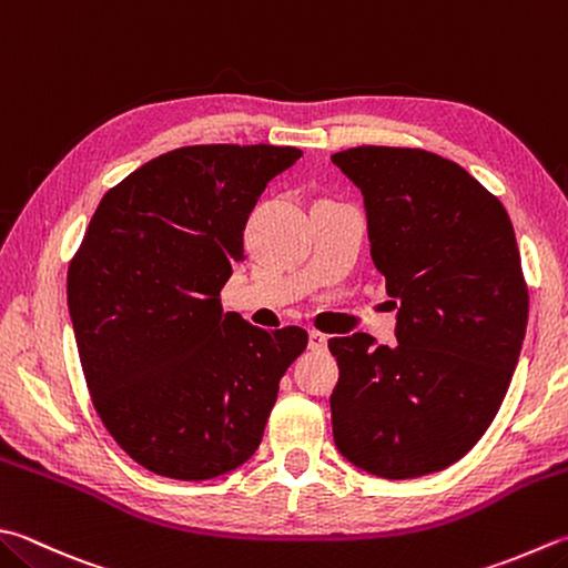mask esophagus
<instances>
[{
  "label": "esophagus",
  "mask_w": 568,
  "mask_h": 568,
  "mask_svg": "<svg viewBox=\"0 0 568 568\" xmlns=\"http://www.w3.org/2000/svg\"><path fill=\"white\" fill-rule=\"evenodd\" d=\"M328 336L321 334V331H308V348L312 351H326Z\"/></svg>",
  "instance_id": "34e87169"
}]
</instances>
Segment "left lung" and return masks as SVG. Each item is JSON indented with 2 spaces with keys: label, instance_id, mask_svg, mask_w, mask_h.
<instances>
[{
  "label": "left lung",
  "instance_id": "obj_1",
  "mask_svg": "<svg viewBox=\"0 0 568 568\" xmlns=\"http://www.w3.org/2000/svg\"><path fill=\"white\" fill-rule=\"evenodd\" d=\"M331 160L363 192L373 264L400 302L395 346L328 338L336 447L385 479L440 473L485 435L515 376L529 318L515 227L465 168L423 148Z\"/></svg>",
  "mask_w": 568,
  "mask_h": 568
}]
</instances>
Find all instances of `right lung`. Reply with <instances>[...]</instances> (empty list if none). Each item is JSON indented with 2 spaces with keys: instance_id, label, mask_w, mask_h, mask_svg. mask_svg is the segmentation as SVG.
Instances as JSON below:
<instances>
[{
  "instance_id": "right-lung-1",
  "label": "right lung",
  "mask_w": 568,
  "mask_h": 568,
  "mask_svg": "<svg viewBox=\"0 0 568 568\" xmlns=\"http://www.w3.org/2000/svg\"><path fill=\"white\" fill-rule=\"evenodd\" d=\"M292 145H185L105 192L69 262L67 298L91 403L121 450L183 483L240 467L262 443L302 326L222 312L242 232Z\"/></svg>"
}]
</instances>
